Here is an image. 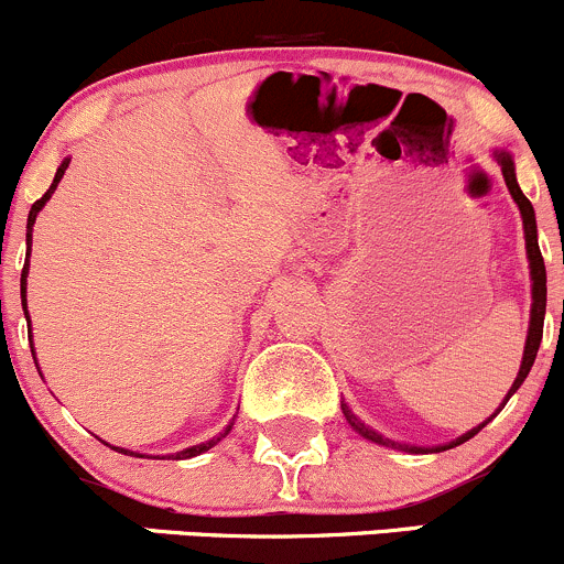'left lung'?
Masks as SVG:
<instances>
[{
    "label": "left lung",
    "mask_w": 564,
    "mask_h": 564,
    "mask_svg": "<svg viewBox=\"0 0 564 564\" xmlns=\"http://www.w3.org/2000/svg\"><path fill=\"white\" fill-rule=\"evenodd\" d=\"M492 159L498 161L500 172H502V180H506L508 185V193H511V198L517 202L519 207V215H522V226H524V245H527V260H530V280H532V306H530V328H527V341H524V355H522V366H519V373L517 379H513L511 390H508V395L502 398L500 409L495 411L489 420H484L481 425L470 427L468 433H463L459 438L454 441H446V444H438V446H414V444H398V441L392 438H384V435L377 433L373 427H368L366 422L360 420V416L355 414L352 409H349L347 403L341 401V411H344V420L352 425L355 433H360L362 438L373 441V444L379 446H390V449H398V452H409V454H430V452H446V449H454V446L465 444L468 438H474L481 427H487L489 422L495 420V416L500 414L502 405L508 403V398L513 395V392L522 387V381L527 379V373H530L532 362H535V355H538V347H541V338H543V317H546V265H543V256H541V247H538V226H535V209H532L530 198L524 196L522 187L517 183V169H513V159L508 150H500L495 148L492 150Z\"/></svg>",
    "instance_id": "8db88e82"
}]
</instances>
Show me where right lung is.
Here are the masks:
<instances>
[{
	"label": "right lung",
	"mask_w": 564,
	"mask_h": 564,
	"mask_svg": "<svg viewBox=\"0 0 564 564\" xmlns=\"http://www.w3.org/2000/svg\"><path fill=\"white\" fill-rule=\"evenodd\" d=\"M66 166H69V159H64V161H62V166L56 169V177H53V183H51V187H47V193H45V196L40 198V202H34V204H32V212H29V220H26V263H23V274H21V290H23V295H26V288H23V284H26V276H29V256H32V231H34V220H37V215H40V212H42V207H45V204L51 202V196H53V193H56V187H58V183H62V177H64ZM23 314H26L29 333H32V319H29L26 299H23ZM29 341H32V336H29ZM234 420H236V416H234ZM234 420L228 422L226 430H223L220 435H215V438L204 441V444L187 446V449L177 452V454H172V457H174V459H187V457H196V454H204V452H209L212 446H217V444H220L223 438H226L228 433H231V427H234ZM107 446H110V444H107ZM112 449H115V452H120V454H134V457H144V454H139V452H131V449H120V446H112Z\"/></svg>",
	"instance_id": "add662e5"
}]
</instances>
